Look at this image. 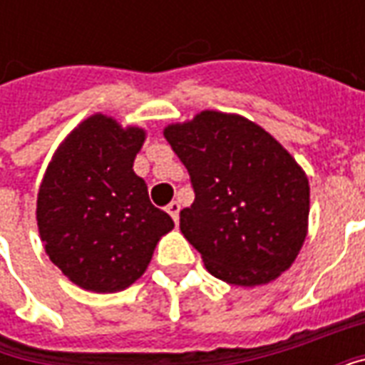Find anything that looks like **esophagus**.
Here are the masks:
<instances>
[{
    "instance_id": "obj_1",
    "label": "esophagus",
    "mask_w": 365,
    "mask_h": 365,
    "mask_svg": "<svg viewBox=\"0 0 365 365\" xmlns=\"http://www.w3.org/2000/svg\"><path fill=\"white\" fill-rule=\"evenodd\" d=\"M166 211L170 213V217L178 222V217H180V203H178V201H172V203L166 207Z\"/></svg>"
}]
</instances>
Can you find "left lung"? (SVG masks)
<instances>
[{
	"instance_id": "8db88e82",
	"label": "left lung",
	"mask_w": 365,
	"mask_h": 365,
	"mask_svg": "<svg viewBox=\"0 0 365 365\" xmlns=\"http://www.w3.org/2000/svg\"><path fill=\"white\" fill-rule=\"evenodd\" d=\"M164 136L190 172L180 229L207 272L254 287L289 269L309 225V180L289 152L235 113L201 111Z\"/></svg>"
}]
</instances>
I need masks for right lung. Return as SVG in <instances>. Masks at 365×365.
Returning <instances> with one entry per match:
<instances>
[{
    "label": "right lung",
    "mask_w": 365,
    "mask_h": 365,
    "mask_svg": "<svg viewBox=\"0 0 365 365\" xmlns=\"http://www.w3.org/2000/svg\"><path fill=\"white\" fill-rule=\"evenodd\" d=\"M146 130L96 113L64 138L44 172L36 225L44 250L70 282L115 293L146 272L172 217L133 170Z\"/></svg>",
    "instance_id": "right-lung-1"
}]
</instances>
